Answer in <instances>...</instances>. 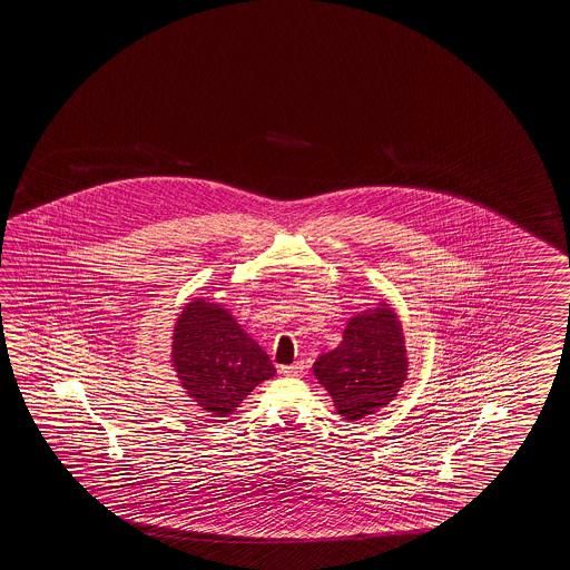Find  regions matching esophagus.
<instances>
[{
  "label": "esophagus",
  "mask_w": 570,
  "mask_h": 570,
  "mask_svg": "<svg viewBox=\"0 0 570 570\" xmlns=\"http://www.w3.org/2000/svg\"><path fill=\"white\" fill-rule=\"evenodd\" d=\"M302 368H304L302 363H296V365H284L279 366V373L284 376H298L302 373Z\"/></svg>",
  "instance_id": "esophagus-1"
}]
</instances>
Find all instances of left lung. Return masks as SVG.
Returning <instances> with one entry per match:
<instances>
[{"mask_svg": "<svg viewBox=\"0 0 570 570\" xmlns=\"http://www.w3.org/2000/svg\"><path fill=\"white\" fill-rule=\"evenodd\" d=\"M314 375L343 420L358 421L389 405L407 376L405 338L385 304L351 318L341 344L318 356Z\"/></svg>", "mask_w": 570, "mask_h": 570, "instance_id": "1", "label": "left lung"}]
</instances>
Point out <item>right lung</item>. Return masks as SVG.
<instances>
[{"instance_id":"1","label":"right lung","mask_w":570,"mask_h":570,"mask_svg":"<svg viewBox=\"0 0 570 570\" xmlns=\"http://www.w3.org/2000/svg\"><path fill=\"white\" fill-rule=\"evenodd\" d=\"M173 366L181 387L214 417H227L274 376L276 368L258 343L219 304L189 302L173 333Z\"/></svg>"}]
</instances>
